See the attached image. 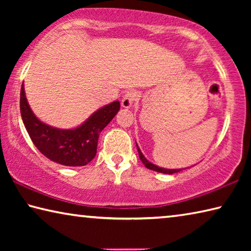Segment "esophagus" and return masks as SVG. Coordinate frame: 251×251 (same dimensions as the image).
I'll use <instances>...</instances> for the list:
<instances>
[{
    "mask_svg": "<svg viewBox=\"0 0 251 251\" xmlns=\"http://www.w3.org/2000/svg\"><path fill=\"white\" fill-rule=\"evenodd\" d=\"M136 99H137V93H136L135 91H128L124 96H123L122 106L124 108L131 107V105L134 104Z\"/></svg>",
    "mask_w": 251,
    "mask_h": 251,
    "instance_id": "obj_1",
    "label": "esophagus"
}]
</instances>
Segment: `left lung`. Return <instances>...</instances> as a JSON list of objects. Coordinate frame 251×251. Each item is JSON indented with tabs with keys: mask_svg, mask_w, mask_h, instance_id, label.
I'll list each match as a JSON object with an SVG mask.
<instances>
[{
	"mask_svg": "<svg viewBox=\"0 0 251 251\" xmlns=\"http://www.w3.org/2000/svg\"><path fill=\"white\" fill-rule=\"evenodd\" d=\"M136 147H137L139 158H141V160L143 161V164L145 165V167H147L148 169H151V171H155V172H158V173H163V174H168V175H172V174H175V173H178V172L182 171V169H166V168H161V167L156 166V165L151 164V161H148L145 158V156L142 154V151H141V150H139V147H138L137 144H136Z\"/></svg>",
	"mask_w": 251,
	"mask_h": 251,
	"instance_id": "left-lung-1",
	"label": "left lung"
}]
</instances>
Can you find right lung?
<instances>
[{"mask_svg":"<svg viewBox=\"0 0 251 251\" xmlns=\"http://www.w3.org/2000/svg\"><path fill=\"white\" fill-rule=\"evenodd\" d=\"M120 108V101L115 100L96 110L76 128L59 129L44 124L34 115L25 96L24 85L21 87V116L33 144L45 157L64 166H85L94 158L100 131Z\"/></svg>","mask_w":251,"mask_h":251,"instance_id":"right-lung-1","label":"right lung"}]
</instances>
